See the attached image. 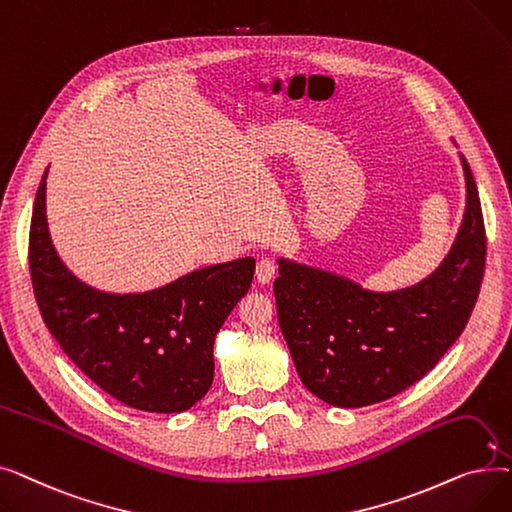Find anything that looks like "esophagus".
<instances>
[{"label":"esophagus","mask_w":512,"mask_h":512,"mask_svg":"<svg viewBox=\"0 0 512 512\" xmlns=\"http://www.w3.org/2000/svg\"><path fill=\"white\" fill-rule=\"evenodd\" d=\"M276 270H278V265H276L272 259H261V261L257 263V270H255L257 282H259V284L272 282V278L276 276Z\"/></svg>","instance_id":"34e87169"}]
</instances>
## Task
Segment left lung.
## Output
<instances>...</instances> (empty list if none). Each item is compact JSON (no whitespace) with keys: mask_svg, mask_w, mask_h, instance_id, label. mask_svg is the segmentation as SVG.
Wrapping results in <instances>:
<instances>
[{"mask_svg":"<svg viewBox=\"0 0 512 512\" xmlns=\"http://www.w3.org/2000/svg\"><path fill=\"white\" fill-rule=\"evenodd\" d=\"M467 205L436 272L392 292L280 257L278 321L309 392L359 409L407 390L434 369L467 326L486 267V228L475 178L461 153Z\"/></svg>","mask_w":512,"mask_h":512,"instance_id":"left-lung-1","label":"left lung"}]
</instances>
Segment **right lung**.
<instances>
[{
    "label": "right lung",
    "mask_w": 512,
    "mask_h": 512,
    "mask_svg": "<svg viewBox=\"0 0 512 512\" xmlns=\"http://www.w3.org/2000/svg\"><path fill=\"white\" fill-rule=\"evenodd\" d=\"M45 180L35 197L29 265L51 336L72 363L126 407L182 413L213 382V342L245 297L255 259L242 257L184 274L145 292H105L78 280L53 247Z\"/></svg>",
    "instance_id": "obj_1"
}]
</instances>
